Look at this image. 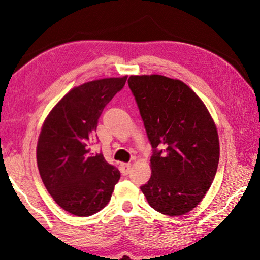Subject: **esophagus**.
<instances>
[{
  "instance_id": "34e87169",
  "label": "esophagus",
  "mask_w": 260,
  "mask_h": 260,
  "mask_svg": "<svg viewBox=\"0 0 260 260\" xmlns=\"http://www.w3.org/2000/svg\"><path fill=\"white\" fill-rule=\"evenodd\" d=\"M120 170H121V173L122 174L127 175V174L129 173V171H131V164H129V162H128V164H121Z\"/></svg>"
}]
</instances>
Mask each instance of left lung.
<instances>
[{
    "label": "left lung",
    "instance_id": "8db88e82",
    "mask_svg": "<svg viewBox=\"0 0 260 260\" xmlns=\"http://www.w3.org/2000/svg\"><path fill=\"white\" fill-rule=\"evenodd\" d=\"M128 86L152 147L151 177L141 190L158 212L182 215L203 200L217 173V127L182 81L158 74L131 76Z\"/></svg>",
    "mask_w": 260,
    "mask_h": 260
}]
</instances>
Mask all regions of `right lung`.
Returning <instances> with one entry per match:
<instances>
[{"mask_svg":"<svg viewBox=\"0 0 260 260\" xmlns=\"http://www.w3.org/2000/svg\"><path fill=\"white\" fill-rule=\"evenodd\" d=\"M127 76L100 79L74 87L46 118L37 146V161L43 184L61 209L89 217L111 199L120 172L104 159L91 156L99 118Z\"/></svg>","mask_w":260,"mask_h":260,"instance_id":"right-lung-1","label":"right lung"}]
</instances>
